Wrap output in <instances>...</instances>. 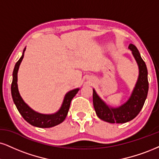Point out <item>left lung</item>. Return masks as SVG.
Instances as JSON below:
<instances>
[{
	"label": "left lung",
	"instance_id": "left-lung-1",
	"mask_svg": "<svg viewBox=\"0 0 159 159\" xmlns=\"http://www.w3.org/2000/svg\"><path fill=\"white\" fill-rule=\"evenodd\" d=\"M132 51L139 68V75L135 89L128 101L119 107H110L93 90V104L97 116L109 123H125L134 119L144 106L148 93V69L139 50L134 44L128 47Z\"/></svg>",
	"mask_w": 159,
	"mask_h": 159
}]
</instances>
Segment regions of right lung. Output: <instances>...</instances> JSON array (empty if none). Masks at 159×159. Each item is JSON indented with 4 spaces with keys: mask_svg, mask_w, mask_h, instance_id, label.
I'll list each match as a JSON object with an SVG mask.
<instances>
[{
    "mask_svg": "<svg viewBox=\"0 0 159 159\" xmlns=\"http://www.w3.org/2000/svg\"><path fill=\"white\" fill-rule=\"evenodd\" d=\"M25 51V48L23 50V55L21 56V57L19 59L18 61L15 64L13 70V78L11 85V92L14 103L15 104L16 107L18 110L19 113L23 116V118L33 126L42 127V128H47V127L56 126V125L60 124L65 120L66 116L68 114V110H69L70 102H71L72 99L75 97V95L77 93L80 89H76L72 90V91L66 93L61 107L54 114L46 115L35 112L24 102V101L23 100L20 95L18 89H17V71H18L20 64L23 58Z\"/></svg>",
    "mask_w": 159,
    "mask_h": 159,
    "instance_id": "add662e5",
    "label": "right lung"
}]
</instances>
